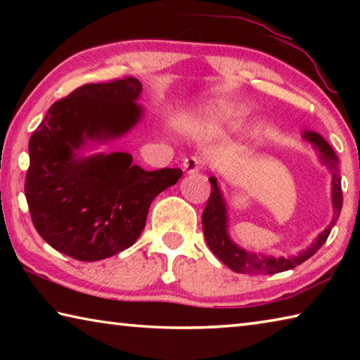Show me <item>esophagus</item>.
Here are the masks:
<instances>
[{
    "label": "esophagus",
    "mask_w": 360,
    "mask_h": 360,
    "mask_svg": "<svg viewBox=\"0 0 360 360\" xmlns=\"http://www.w3.org/2000/svg\"><path fill=\"white\" fill-rule=\"evenodd\" d=\"M182 168H184V172L187 174H195L202 169V162H200V158L197 157H187L184 163H182Z\"/></svg>",
    "instance_id": "1"
}]
</instances>
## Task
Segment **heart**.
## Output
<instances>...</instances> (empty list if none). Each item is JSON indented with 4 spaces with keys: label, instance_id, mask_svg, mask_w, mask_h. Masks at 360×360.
Instances as JSON below:
<instances>
[{
    "label": "heart",
    "instance_id": "b5f03b06",
    "mask_svg": "<svg viewBox=\"0 0 360 360\" xmlns=\"http://www.w3.org/2000/svg\"><path fill=\"white\" fill-rule=\"evenodd\" d=\"M243 119L240 108L229 105H211L195 115V127L205 136L219 138L235 130Z\"/></svg>",
    "mask_w": 360,
    "mask_h": 360
}]
</instances>
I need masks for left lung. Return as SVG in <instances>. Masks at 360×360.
<instances>
[{"instance_id": "8db88e82", "label": "left lung", "mask_w": 360, "mask_h": 360, "mask_svg": "<svg viewBox=\"0 0 360 360\" xmlns=\"http://www.w3.org/2000/svg\"><path fill=\"white\" fill-rule=\"evenodd\" d=\"M303 138L308 143H311L313 148L318 150L319 160L322 165H326L332 173V206H333V216L330 224L327 225L324 231H321L311 245L307 249L298 252L297 255H266V254H255L243 249L241 246L230 238L229 233V214H227V203L222 195L221 187L217 184L216 176H211V195L208 203L205 206L202 224H203V233L205 240L208 243L212 254L227 265L230 270L236 273H254V275H275V273L288 271L292 268L303 264L311 255L319 251V248L324 245L326 240L330 235L333 225L337 224L341 206H343V192H341V178L338 174V157L319 133L304 130Z\"/></svg>"}]
</instances>
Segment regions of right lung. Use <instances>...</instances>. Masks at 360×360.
<instances>
[{"mask_svg":"<svg viewBox=\"0 0 360 360\" xmlns=\"http://www.w3.org/2000/svg\"><path fill=\"white\" fill-rule=\"evenodd\" d=\"M135 77L85 84L49 108L30 138L25 195L34 229L58 252L82 262L130 248L158 193L179 168L146 172L127 152L82 150L127 135L143 119Z\"/></svg>","mask_w":360,"mask_h":360,"instance_id":"right-lung-1","label":"right lung"}]
</instances>
